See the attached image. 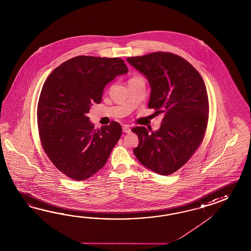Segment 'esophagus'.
Here are the masks:
<instances>
[{"mask_svg": "<svg viewBox=\"0 0 251 251\" xmlns=\"http://www.w3.org/2000/svg\"><path fill=\"white\" fill-rule=\"evenodd\" d=\"M123 132H125V133H129L130 132V128H129V126L128 125H125V126H123Z\"/></svg>", "mask_w": 251, "mask_h": 251, "instance_id": "1", "label": "esophagus"}]
</instances>
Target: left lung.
<instances>
[{"instance_id": "obj_1", "label": "left lung", "mask_w": 251, "mask_h": 251, "mask_svg": "<svg viewBox=\"0 0 251 251\" xmlns=\"http://www.w3.org/2000/svg\"><path fill=\"white\" fill-rule=\"evenodd\" d=\"M127 61L150 83L148 107L164 114L158 130L132 128L139 138L133 152L151 171L170 175L190 159L204 138L208 120L206 86L189 61L171 52L129 57Z\"/></svg>"}]
</instances>
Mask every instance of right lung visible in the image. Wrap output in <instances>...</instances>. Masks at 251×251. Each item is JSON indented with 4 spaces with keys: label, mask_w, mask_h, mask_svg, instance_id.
I'll return each instance as SVG.
<instances>
[{
    "label": "right lung",
    "mask_w": 251,
    "mask_h": 251,
    "mask_svg": "<svg viewBox=\"0 0 251 251\" xmlns=\"http://www.w3.org/2000/svg\"><path fill=\"white\" fill-rule=\"evenodd\" d=\"M128 68L120 58L76 56L50 74L38 102L43 150L56 168L74 180L100 171L120 140L122 126L111 122L96 130L88 113L100 103L105 86Z\"/></svg>",
    "instance_id": "right-lung-1"
}]
</instances>
